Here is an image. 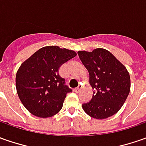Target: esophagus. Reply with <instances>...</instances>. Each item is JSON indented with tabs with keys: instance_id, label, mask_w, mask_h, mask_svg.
<instances>
[{
	"instance_id": "34e87169",
	"label": "esophagus",
	"mask_w": 146,
	"mask_h": 146,
	"mask_svg": "<svg viewBox=\"0 0 146 146\" xmlns=\"http://www.w3.org/2000/svg\"><path fill=\"white\" fill-rule=\"evenodd\" d=\"M82 86L80 85V86H79L78 87H77V88H75V89H74V90H74V91H75L76 93H78V92H79V91L81 90V89H82Z\"/></svg>"
}]
</instances>
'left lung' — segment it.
Returning a JSON list of instances; mask_svg holds the SVG:
<instances>
[{"mask_svg":"<svg viewBox=\"0 0 146 146\" xmlns=\"http://www.w3.org/2000/svg\"><path fill=\"white\" fill-rule=\"evenodd\" d=\"M78 53L88 70L90 84L94 89L92 99L82 104L83 110L97 119L116 114L130 92V76L126 67L103 48H96L92 52L79 51Z\"/></svg>","mask_w":146,"mask_h":146,"instance_id":"1","label":"left lung"}]
</instances>
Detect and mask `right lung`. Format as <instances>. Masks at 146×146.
Listing matches in <instances>:
<instances>
[{
  "label": "right lung",
  "mask_w": 146,
  "mask_h": 146,
  "mask_svg": "<svg viewBox=\"0 0 146 146\" xmlns=\"http://www.w3.org/2000/svg\"><path fill=\"white\" fill-rule=\"evenodd\" d=\"M76 56L73 50L46 46L21 64L16 73V89L30 113L48 118L61 110L66 94L72 90L64 85L59 68Z\"/></svg>",
  "instance_id": "add662e5"
}]
</instances>
